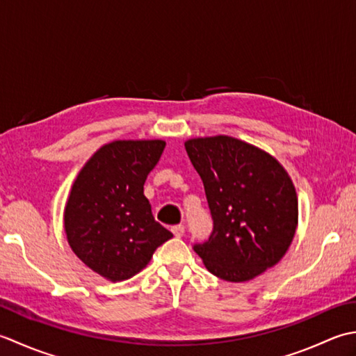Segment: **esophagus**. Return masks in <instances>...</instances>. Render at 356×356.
Listing matches in <instances>:
<instances>
[{
	"label": "esophagus",
	"mask_w": 356,
	"mask_h": 356,
	"mask_svg": "<svg viewBox=\"0 0 356 356\" xmlns=\"http://www.w3.org/2000/svg\"><path fill=\"white\" fill-rule=\"evenodd\" d=\"M172 234L175 235L177 238H181L184 235V226H173L172 227Z\"/></svg>",
	"instance_id": "esophagus-1"
}]
</instances>
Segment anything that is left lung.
Here are the masks:
<instances>
[{
  "instance_id": "1",
  "label": "left lung",
  "mask_w": 356,
  "mask_h": 356,
  "mask_svg": "<svg viewBox=\"0 0 356 356\" xmlns=\"http://www.w3.org/2000/svg\"><path fill=\"white\" fill-rule=\"evenodd\" d=\"M184 147L213 218L209 241L193 248L206 269L243 282L278 264L298 226V197L282 164L227 135L192 138Z\"/></svg>"
}]
</instances>
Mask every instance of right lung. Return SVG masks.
<instances>
[{
    "label": "right lung",
    "instance_id": "obj_1",
    "mask_svg": "<svg viewBox=\"0 0 356 356\" xmlns=\"http://www.w3.org/2000/svg\"><path fill=\"white\" fill-rule=\"evenodd\" d=\"M163 140L104 144L79 170L64 207V232L75 255L99 277L120 282L146 267L173 235L156 222L144 183Z\"/></svg>",
    "mask_w": 356,
    "mask_h": 356
}]
</instances>
